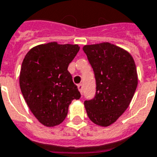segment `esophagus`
<instances>
[{
    "label": "esophagus",
    "mask_w": 157,
    "mask_h": 157,
    "mask_svg": "<svg viewBox=\"0 0 157 157\" xmlns=\"http://www.w3.org/2000/svg\"><path fill=\"white\" fill-rule=\"evenodd\" d=\"M77 88H78L79 91H80V93L82 94L83 93V86H82V84H79L78 86H77Z\"/></svg>",
    "instance_id": "esophagus-1"
}]
</instances>
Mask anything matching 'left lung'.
Returning a JSON list of instances; mask_svg holds the SVG:
<instances>
[{
	"label": "left lung",
	"mask_w": 157,
	"mask_h": 157,
	"mask_svg": "<svg viewBox=\"0 0 157 157\" xmlns=\"http://www.w3.org/2000/svg\"><path fill=\"white\" fill-rule=\"evenodd\" d=\"M83 51L96 81L94 99L84 102L90 120L111 126L128 108L138 84L134 59L127 51L109 42L86 45Z\"/></svg>",
	"instance_id": "8db88e82"
}]
</instances>
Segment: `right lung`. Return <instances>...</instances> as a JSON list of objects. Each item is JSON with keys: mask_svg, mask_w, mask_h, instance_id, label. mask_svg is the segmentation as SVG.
<instances>
[{"mask_svg": "<svg viewBox=\"0 0 157 157\" xmlns=\"http://www.w3.org/2000/svg\"><path fill=\"white\" fill-rule=\"evenodd\" d=\"M79 50L78 45L53 41L34 46L23 60L21 90L32 114L45 126L61 124L70 104L81 97L67 70Z\"/></svg>", "mask_w": 157, "mask_h": 157, "instance_id": "1", "label": "right lung"}]
</instances>
